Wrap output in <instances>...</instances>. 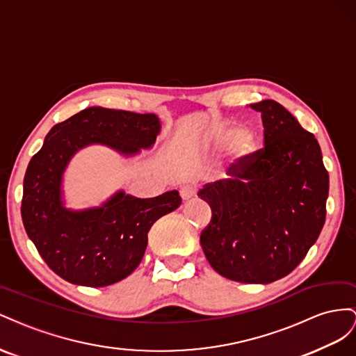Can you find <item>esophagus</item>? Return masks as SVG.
<instances>
[{"mask_svg":"<svg viewBox=\"0 0 356 356\" xmlns=\"http://www.w3.org/2000/svg\"><path fill=\"white\" fill-rule=\"evenodd\" d=\"M195 195H197V188L195 186H192V185H184V186H181L180 197H181V200H184L185 202L191 201Z\"/></svg>","mask_w":356,"mask_h":356,"instance_id":"34e87169","label":"esophagus"}]
</instances>
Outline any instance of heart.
<instances>
[{
    "mask_svg": "<svg viewBox=\"0 0 356 356\" xmlns=\"http://www.w3.org/2000/svg\"><path fill=\"white\" fill-rule=\"evenodd\" d=\"M253 149H255V138H253L249 133L243 134L238 140L234 141V146H232V154L236 158H246L249 154H252Z\"/></svg>",
    "mask_w": 356,
    "mask_h": 356,
    "instance_id": "1",
    "label": "heart"
}]
</instances>
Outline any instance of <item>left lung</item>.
<instances>
[{"label":"left lung","instance_id":"obj_1","mask_svg":"<svg viewBox=\"0 0 356 356\" xmlns=\"http://www.w3.org/2000/svg\"><path fill=\"white\" fill-rule=\"evenodd\" d=\"M250 107L261 113L264 147L198 192L211 209L200 241L220 276L271 283L288 276L316 243L330 177L318 140L285 107L273 99Z\"/></svg>","mask_w":356,"mask_h":356}]
</instances>
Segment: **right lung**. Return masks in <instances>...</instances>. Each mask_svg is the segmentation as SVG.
Segmentation results:
<instances>
[{"label":"right lung","mask_w":356,"mask_h":356,"mask_svg":"<svg viewBox=\"0 0 356 356\" xmlns=\"http://www.w3.org/2000/svg\"><path fill=\"white\" fill-rule=\"evenodd\" d=\"M159 128L156 115L89 107L49 131L28 164L20 213L28 237L59 277L89 288L125 279L143 259L150 227L180 206L177 191L155 198L120 191L85 211H70L60 200L63 172L79 149L101 143L138 154L155 143Z\"/></svg>","instance_id":"right-lung-1"}]
</instances>
